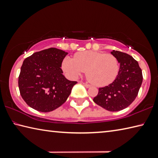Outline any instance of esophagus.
<instances>
[{
	"instance_id": "1",
	"label": "esophagus",
	"mask_w": 158,
	"mask_h": 158,
	"mask_svg": "<svg viewBox=\"0 0 158 158\" xmlns=\"http://www.w3.org/2000/svg\"><path fill=\"white\" fill-rule=\"evenodd\" d=\"M81 84H82L83 85H84L85 87H86V88H90V85L86 84V83H84V82H82V81H81Z\"/></svg>"
}]
</instances>
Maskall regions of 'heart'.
Instances as JSON below:
<instances>
[{"label": "heart", "instance_id": "obj_1", "mask_svg": "<svg viewBox=\"0 0 158 158\" xmlns=\"http://www.w3.org/2000/svg\"><path fill=\"white\" fill-rule=\"evenodd\" d=\"M61 68L70 79H77L86 69L88 79L95 85L103 86L111 84L116 78L119 63L111 53L85 51L76 53L74 58L66 56Z\"/></svg>", "mask_w": 158, "mask_h": 158}]
</instances>
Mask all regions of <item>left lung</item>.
I'll return each instance as SVG.
<instances>
[{"label":"left lung","mask_w":158,"mask_h":158,"mask_svg":"<svg viewBox=\"0 0 158 158\" xmlns=\"http://www.w3.org/2000/svg\"><path fill=\"white\" fill-rule=\"evenodd\" d=\"M111 53L120 63L118 74L111 84L99 89L93 101L106 110L118 111L135 100L142 84V71L137 61L127 53L115 50Z\"/></svg>","instance_id":"obj_1"}]
</instances>
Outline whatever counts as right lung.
<instances>
[{"mask_svg":"<svg viewBox=\"0 0 158 158\" xmlns=\"http://www.w3.org/2000/svg\"><path fill=\"white\" fill-rule=\"evenodd\" d=\"M68 53L49 48L34 53L23 60L19 89L23 100L31 108L49 112L65 103L77 83L67 79L60 68Z\"/></svg>","mask_w":158,"mask_h":158,"instance_id":"1","label":"right lung"}]
</instances>
